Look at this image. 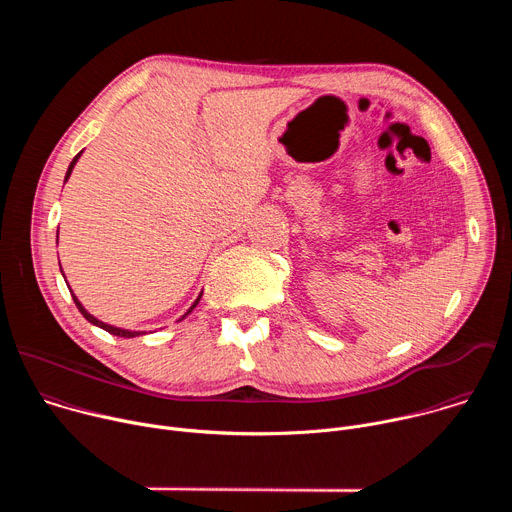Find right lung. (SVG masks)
<instances>
[{
	"mask_svg": "<svg viewBox=\"0 0 512 512\" xmlns=\"http://www.w3.org/2000/svg\"><path fill=\"white\" fill-rule=\"evenodd\" d=\"M81 154H83V152H81ZM81 154H77V156H75V160H72V162H70V166H68V170H66V176H64V182H66V180H68V178H70V172H72V168H75V164H77V162H79V158H81ZM56 237H58V233H56ZM60 271H62V267H60ZM62 275H64V273H62ZM68 289H70V287H68ZM200 298H202V294H200V296H198V298H196V302H194V304H192V306H190V310H188V312H186V314H184V316H182V318H186V316H188V314H190V312H192V310H194V308H196V304H198V302H200ZM72 300H75V304H77V308H79V312H81V314H83V316H85V318H87V320H89V322H91V324H95V326H99V328H103V330H107V332H109V334H113V336H121V338H133V336H139V334H145V332H135V330H123V328H117V326H111V324H105V322H101V320H97V318H95V316H91V314H89V312H87V310H85V308H83V304H81V302H79V300H77V296H75V294H72Z\"/></svg>",
	"mask_w": 512,
	"mask_h": 512,
	"instance_id": "1",
	"label": "right lung"
}]
</instances>
